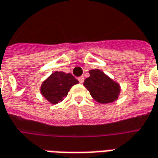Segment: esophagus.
Here are the masks:
<instances>
[{"mask_svg": "<svg viewBox=\"0 0 158 158\" xmlns=\"http://www.w3.org/2000/svg\"><path fill=\"white\" fill-rule=\"evenodd\" d=\"M78 79H79V83H80V84H82V83H83V82H84V77H83V76H80V77H79V78H78Z\"/></svg>", "mask_w": 158, "mask_h": 158, "instance_id": "34e87169", "label": "esophagus"}]
</instances>
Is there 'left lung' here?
Instances as JSON below:
<instances>
[{"label":"left lung","mask_w":158,"mask_h":158,"mask_svg":"<svg viewBox=\"0 0 158 158\" xmlns=\"http://www.w3.org/2000/svg\"><path fill=\"white\" fill-rule=\"evenodd\" d=\"M90 77L84 81V85L97 102L106 104L115 101L120 94L121 87L99 69L90 70Z\"/></svg>","instance_id":"1"}]
</instances>
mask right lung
Segmentation results:
<instances>
[{"mask_svg": "<svg viewBox=\"0 0 158 158\" xmlns=\"http://www.w3.org/2000/svg\"><path fill=\"white\" fill-rule=\"evenodd\" d=\"M79 81L71 73L55 72L48 77L41 85V94L52 104L61 102L68 94L71 87Z\"/></svg>", "mask_w": 158, "mask_h": 158, "instance_id": "add662e5", "label": "right lung"}]
</instances>
